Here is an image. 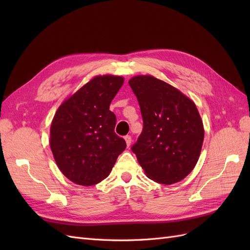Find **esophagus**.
I'll return each mask as SVG.
<instances>
[{
  "label": "esophagus",
  "instance_id": "esophagus-1",
  "mask_svg": "<svg viewBox=\"0 0 250 250\" xmlns=\"http://www.w3.org/2000/svg\"><path fill=\"white\" fill-rule=\"evenodd\" d=\"M124 139H125V142H126V145L129 147L130 144H131V137H130V135H126Z\"/></svg>",
  "mask_w": 250,
  "mask_h": 250
}]
</instances>
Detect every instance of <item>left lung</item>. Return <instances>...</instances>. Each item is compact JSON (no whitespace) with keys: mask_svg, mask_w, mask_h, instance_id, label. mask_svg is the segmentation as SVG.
Returning <instances> with one entry per match:
<instances>
[{"mask_svg":"<svg viewBox=\"0 0 250 250\" xmlns=\"http://www.w3.org/2000/svg\"><path fill=\"white\" fill-rule=\"evenodd\" d=\"M128 83L144 121L132 151L148 178L163 185L176 184L199 160L204 139L199 111L179 89L151 75H138Z\"/></svg>","mask_w":250,"mask_h":250,"instance_id":"left-lung-1","label":"left lung"}]
</instances>
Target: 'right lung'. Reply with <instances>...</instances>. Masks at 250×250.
Listing matches in <instances>:
<instances>
[{
    "label": "right lung",
    "instance_id": "obj_1",
    "mask_svg": "<svg viewBox=\"0 0 250 250\" xmlns=\"http://www.w3.org/2000/svg\"><path fill=\"white\" fill-rule=\"evenodd\" d=\"M117 75H98L60 104L52 120L50 147L57 167L72 183L89 187L106 178L126 148L115 133L109 110L123 85Z\"/></svg>",
    "mask_w": 250,
    "mask_h": 250
}]
</instances>
